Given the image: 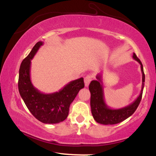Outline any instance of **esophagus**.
<instances>
[{
	"instance_id": "34e87169",
	"label": "esophagus",
	"mask_w": 156,
	"mask_h": 156,
	"mask_svg": "<svg viewBox=\"0 0 156 156\" xmlns=\"http://www.w3.org/2000/svg\"><path fill=\"white\" fill-rule=\"evenodd\" d=\"M92 76H90V75H88V76H87L85 78H84V83H85L86 87H89V83H90L91 80H92Z\"/></svg>"
}]
</instances>
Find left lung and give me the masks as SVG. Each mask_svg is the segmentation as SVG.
I'll return each mask as SVG.
<instances>
[{"label": "left lung", "mask_w": 156, "mask_h": 156, "mask_svg": "<svg viewBox=\"0 0 156 156\" xmlns=\"http://www.w3.org/2000/svg\"><path fill=\"white\" fill-rule=\"evenodd\" d=\"M133 59L137 61L141 65V71L142 73V85H141V89L139 95L129 105H127L122 108L114 109L111 108L106 105L104 100V92H103L101 73L97 75V80L91 81L89 87L91 93V111H92L93 117L97 122L103 125L117 124L130 117L139 106L141 100V97H142L145 76H144L142 64L135 53H133Z\"/></svg>", "instance_id": "1"}]
</instances>
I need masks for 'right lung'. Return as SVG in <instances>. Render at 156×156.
<instances>
[{"label": "right lung", "mask_w": 156, "mask_h": 156, "mask_svg": "<svg viewBox=\"0 0 156 156\" xmlns=\"http://www.w3.org/2000/svg\"><path fill=\"white\" fill-rule=\"evenodd\" d=\"M43 42H38L21 63L19 70L18 89L25 104L39 121L55 124L64 121L69 114V105L80 89L84 87L83 78L72 80L58 92L44 94L34 87L31 80V64Z\"/></svg>", "instance_id": "obj_1"}]
</instances>
